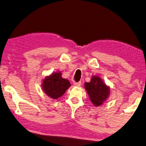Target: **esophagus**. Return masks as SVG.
I'll list each match as a JSON object with an SVG mask.
<instances>
[{
	"mask_svg": "<svg viewBox=\"0 0 146 146\" xmlns=\"http://www.w3.org/2000/svg\"><path fill=\"white\" fill-rule=\"evenodd\" d=\"M73 84H74V86H80V84H81V82H75L73 83Z\"/></svg>",
	"mask_w": 146,
	"mask_h": 146,
	"instance_id": "34e87169",
	"label": "esophagus"
}]
</instances>
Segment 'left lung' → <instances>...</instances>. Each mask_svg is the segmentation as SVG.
Segmentation results:
<instances>
[{"instance_id":"1","label":"left lung","mask_w":146,"mask_h":146,"mask_svg":"<svg viewBox=\"0 0 146 146\" xmlns=\"http://www.w3.org/2000/svg\"><path fill=\"white\" fill-rule=\"evenodd\" d=\"M90 99L95 106L101 105L109 96L110 88L102 81L101 78L94 76L90 82L85 83Z\"/></svg>"}]
</instances>
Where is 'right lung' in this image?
I'll list each match as a JSON object with an SVG mask.
<instances>
[{
	"mask_svg": "<svg viewBox=\"0 0 146 146\" xmlns=\"http://www.w3.org/2000/svg\"><path fill=\"white\" fill-rule=\"evenodd\" d=\"M61 73H54L44 79L43 90L48 97L56 99L63 96L71 84L68 80L61 77Z\"/></svg>",
	"mask_w": 146,
	"mask_h": 146,
	"instance_id": "obj_1",
	"label": "right lung"
}]
</instances>
